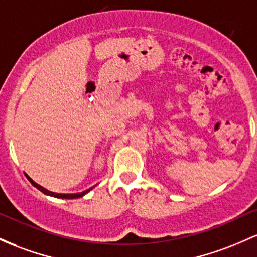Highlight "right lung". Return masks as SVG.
<instances>
[{
    "label": "right lung",
    "instance_id": "1",
    "mask_svg": "<svg viewBox=\"0 0 257 257\" xmlns=\"http://www.w3.org/2000/svg\"><path fill=\"white\" fill-rule=\"evenodd\" d=\"M24 174H25V177H27V178H28V180H29V182L32 183V184H33L34 187H35L36 189H39V190H40L41 193L46 194V195L53 196V197H58V199H78V197H81V196L85 195V194L89 193V191L92 189V188H90V189H87V190L83 191V193H77V194H58V193H53V191L47 190V189H45L44 187H41V185H39L38 183L34 182V180H33L32 178H30V177L28 176L27 173H24Z\"/></svg>",
    "mask_w": 257,
    "mask_h": 257
}]
</instances>
